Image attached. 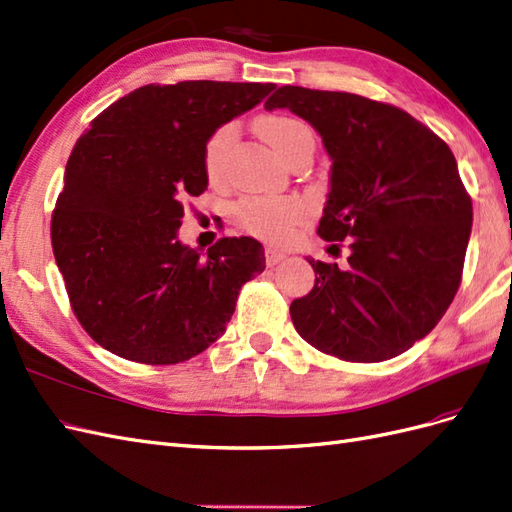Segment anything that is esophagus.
<instances>
[{
  "label": "esophagus",
  "mask_w": 512,
  "mask_h": 512,
  "mask_svg": "<svg viewBox=\"0 0 512 512\" xmlns=\"http://www.w3.org/2000/svg\"><path fill=\"white\" fill-rule=\"evenodd\" d=\"M286 256L288 254L282 252V250H277V247H267V250H265V260H267L269 267H275L277 262H282Z\"/></svg>",
  "instance_id": "esophagus-1"
}]
</instances>
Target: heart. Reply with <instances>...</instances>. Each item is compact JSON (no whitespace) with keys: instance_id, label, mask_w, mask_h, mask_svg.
I'll return each instance as SVG.
<instances>
[{"instance_id":"heart-1","label":"heart","mask_w":512,"mask_h":512,"mask_svg":"<svg viewBox=\"0 0 512 512\" xmlns=\"http://www.w3.org/2000/svg\"><path fill=\"white\" fill-rule=\"evenodd\" d=\"M256 132L260 138L275 149L280 158H288V153L299 145L301 138L309 136V128L303 121L286 115H262L256 119ZM237 130L226 126L215 130L205 145L203 164L209 179H218L224 170V162L230 147L235 145ZM303 215V205L292 198H245L237 205L239 224L250 230L260 239H282L294 222Z\"/></svg>"}]
</instances>
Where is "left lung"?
Wrapping results in <instances>:
<instances>
[{"label":"left lung","mask_w":512,"mask_h":512,"mask_svg":"<svg viewBox=\"0 0 512 512\" xmlns=\"http://www.w3.org/2000/svg\"><path fill=\"white\" fill-rule=\"evenodd\" d=\"M265 108H288L322 136L333 166L318 235L350 243L346 269L309 258L316 284L290 305L294 329L342 361L406 352L461 284L472 198L453 151L401 108L346 91L284 85Z\"/></svg>","instance_id":"left-lung-1"}]
</instances>
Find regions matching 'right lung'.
<instances>
[{
	"mask_svg": "<svg viewBox=\"0 0 512 512\" xmlns=\"http://www.w3.org/2000/svg\"><path fill=\"white\" fill-rule=\"evenodd\" d=\"M273 83L145 85L91 121L66 164L51 243L74 316L121 359L175 365L226 331L239 290L265 271L252 237L207 256L183 245V200L207 190L203 153Z\"/></svg>",
	"mask_w": 512,
	"mask_h": 512,
	"instance_id": "right-lung-1",
	"label": "right lung"
}]
</instances>
